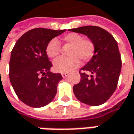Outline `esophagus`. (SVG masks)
Here are the masks:
<instances>
[{
  "mask_svg": "<svg viewBox=\"0 0 134 134\" xmlns=\"http://www.w3.org/2000/svg\"><path fill=\"white\" fill-rule=\"evenodd\" d=\"M61 75H62V77L64 78V77H66L67 76H69V73L68 72H65V73H61Z\"/></svg>",
  "mask_w": 134,
  "mask_h": 134,
  "instance_id": "esophagus-1",
  "label": "esophagus"
}]
</instances>
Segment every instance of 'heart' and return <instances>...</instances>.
I'll return each instance as SVG.
<instances>
[{
    "instance_id": "b5f03b06",
    "label": "heart",
    "mask_w": 134,
    "mask_h": 134,
    "mask_svg": "<svg viewBox=\"0 0 134 134\" xmlns=\"http://www.w3.org/2000/svg\"><path fill=\"white\" fill-rule=\"evenodd\" d=\"M63 46H68L66 58H60L54 62V69L57 72H69L79 66L80 60L83 63L89 61L95 54V46L90 39H83V36L76 33L65 35L61 39ZM61 53V47L56 39H51L46 47V54L49 58L56 59Z\"/></svg>"
}]
</instances>
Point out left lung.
Instances as JSON below:
<instances>
[{"label":"left lung","instance_id":"obj_1","mask_svg":"<svg viewBox=\"0 0 134 134\" xmlns=\"http://www.w3.org/2000/svg\"><path fill=\"white\" fill-rule=\"evenodd\" d=\"M69 30L87 36L95 46L93 57L80 69V81L73 86V92L83 104L100 105L115 92L121 72V54L117 42L109 32L97 26Z\"/></svg>","mask_w":134,"mask_h":134}]
</instances>
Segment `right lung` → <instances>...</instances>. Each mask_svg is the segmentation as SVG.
<instances>
[{"label":"right lung","instance_id":"add662e5","mask_svg":"<svg viewBox=\"0 0 134 134\" xmlns=\"http://www.w3.org/2000/svg\"><path fill=\"white\" fill-rule=\"evenodd\" d=\"M65 31L35 28L15 42L9 60V80L15 94L25 104L42 107L54 98L63 77L50 71L52 63L46 54V47Z\"/></svg>","mask_w":134,"mask_h":134}]
</instances>
